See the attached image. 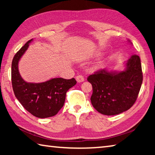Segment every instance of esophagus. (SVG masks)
<instances>
[{
  "label": "esophagus",
  "instance_id": "esophagus-1",
  "mask_svg": "<svg viewBox=\"0 0 155 155\" xmlns=\"http://www.w3.org/2000/svg\"><path fill=\"white\" fill-rule=\"evenodd\" d=\"M76 80H77L78 83H81V82H83L85 79H84V77L82 75H78L76 77Z\"/></svg>",
  "mask_w": 155,
  "mask_h": 155
}]
</instances>
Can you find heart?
Segmentation results:
<instances>
[{"label":"heart","instance_id":"1","mask_svg":"<svg viewBox=\"0 0 155 155\" xmlns=\"http://www.w3.org/2000/svg\"><path fill=\"white\" fill-rule=\"evenodd\" d=\"M101 66H102V63L98 62V63H97L96 65H94L92 68H91V70H92V71H96V70H99L100 68H101Z\"/></svg>","mask_w":155,"mask_h":155}]
</instances>
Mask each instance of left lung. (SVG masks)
<instances>
[{
	"instance_id": "8db88e82",
	"label": "left lung",
	"mask_w": 155,
	"mask_h": 155,
	"mask_svg": "<svg viewBox=\"0 0 155 155\" xmlns=\"http://www.w3.org/2000/svg\"><path fill=\"white\" fill-rule=\"evenodd\" d=\"M130 42V40H128ZM93 88L91 103L97 111L114 115L129 109L137 100L143 81L140 58L132 55L125 61L124 70L103 69L89 76Z\"/></svg>"
}]
</instances>
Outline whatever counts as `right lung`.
Wrapping results in <instances>:
<instances>
[{
  "label": "right lung",
  "mask_w": 155,
  "mask_h": 155,
  "mask_svg": "<svg viewBox=\"0 0 155 155\" xmlns=\"http://www.w3.org/2000/svg\"><path fill=\"white\" fill-rule=\"evenodd\" d=\"M28 41L15 54L12 64V82L16 98L30 114L39 118L55 115L64 106L66 92L77 84L74 78H51L42 83H28L21 77L18 63L29 44Z\"/></svg>",
  "instance_id": "obj_1"
}]
</instances>
